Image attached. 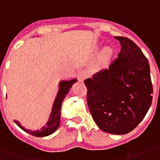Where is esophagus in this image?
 <instances>
[{
	"label": "esophagus",
	"instance_id": "34e87169",
	"mask_svg": "<svg viewBox=\"0 0 160 160\" xmlns=\"http://www.w3.org/2000/svg\"><path fill=\"white\" fill-rule=\"evenodd\" d=\"M88 77V73L85 71H81L77 75V79L80 82H83V80Z\"/></svg>",
	"mask_w": 160,
	"mask_h": 160
}]
</instances>
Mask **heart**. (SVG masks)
Listing matches in <instances>:
<instances>
[{"instance_id":"heart-1","label":"heart","mask_w":160,"mask_h":160,"mask_svg":"<svg viewBox=\"0 0 160 160\" xmlns=\"http://www.w3.org/2000/svg\"><path fill=\"white\" fill-rule=\"evenodd\" d=\"M113 55V49H111L109 46H107L104 49H103L101 51V54L99 56V64L103 67H105V66L108 65V63L110 62L111 57H112Z\"/></svg>"}]
</instances>
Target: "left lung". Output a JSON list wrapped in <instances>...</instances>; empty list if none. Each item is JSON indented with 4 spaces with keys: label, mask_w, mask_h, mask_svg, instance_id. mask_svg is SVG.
<instances>
[{
    "label": "left lung",
    "mask_w": 160,
    "mask_h": 160,
    "mask_svg": "<svg viewBox=\"0 0 160 160\" xmlns=\"http://www.w3.org/2000/svg\"><path fill=\"white\" fill-rule=\"evenodd\" d=\"M121 52L107 70L84 80L88 104L104 132L124 135L142 121L152 100L149 61L134 42L114 36Z\"/></svg>",
    "instance_id": "left-lung-1"
}]
</instances>
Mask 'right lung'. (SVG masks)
<instances>
[{
    "label": "right lung",
    "mask_w": 160,
    "mask_h": 160,
    "mask_svg": "<svg viewBox=\"0 0 160 160\" xmlns=\"http://www.w3.org/2000/svg\"><path fill=\"white\" fill-rule=\"evenodd\" d=\"M77 81V79H72L71 80H61L59 83V90H58L57 95L56 97L54 103H53L52 112L49 115V121L46 125L42 127L40 130L31 131L26 129L22 126L20 122L17 120H14V123L25 131L27 133L36 137H45L51 135L53 132H56L58 129L60 124V114H61V106H62V101L66 98L67 93L70 91V89L72 85Z\"/></svg>",
    "instance_id": "add662e5"
}]
</instances>
